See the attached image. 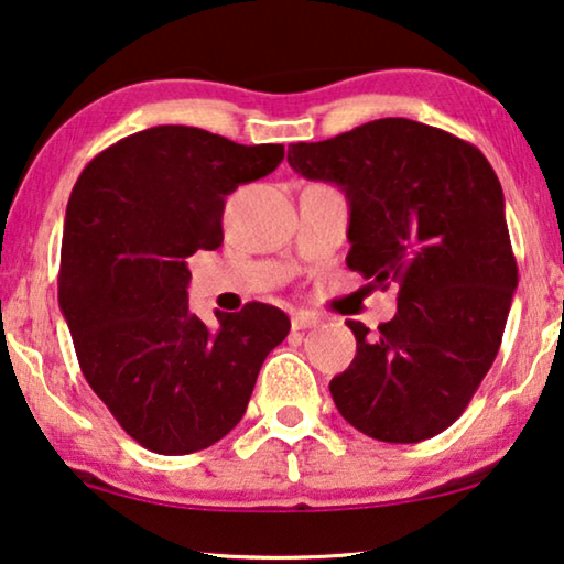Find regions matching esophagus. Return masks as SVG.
Instances as JSON below:
<instances>
[{
    "label": "esophagus",
    "instance_id": "1",
    "mask_svg": "<svg viewBox=\"0 0 564 564\" xmlns=\"http://www.w3.org/2000/svg\"><path fill=\"white\" fill-rule=\"evenodd\" d=\"M315 325H321V315L307 313V310H300V313L292 315V328L295 330H307L315 328Z\"/></svg>",
    "mask_w": 564,
    "mask_h": 564
}]
</instances>
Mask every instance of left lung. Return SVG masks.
Wrapping results in <instances>:
<instances>
[{"mask_svg": "<svg viewBox=\"0 0 564 564\" xmlns=\"http://www.w3.org/2000/svg\"><path fill=\"white\" fill-rule=\"evenodd\" d=\"M288 160L346 191L348 269L399 288L377 336L346 321L356 358L330 381L333 402L381 443L440 435L491 369L519 282L499 177L478 147L399 117L297 142Z\"/></svg>", "mask_w": 564, "mask_h": 564, "instance_id": "left-lung-1", "label": "left lung"}]
</instances>
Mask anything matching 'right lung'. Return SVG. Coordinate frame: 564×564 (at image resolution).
I'll return each instance as SVG.
<instances>
[{
	"instance_id": "add662e5",
	"label": "right lung",
	"mask_w": 564,
	"mask_h": 564,
	"mask_svg": "<svg viewBox=\"0 0 564 564\" xmlns=\"http://www.w3.org/2000/svg\"><path fill=\"white\" fill-rule=\"evenodd\" d=\"M282 158V144L165 124L106 147L73 185L58 302L88 387L147 451L187 455L228 435L288 338L280 307L247 302L206 325L185 290V259L221 247L226 195Z\"/></svg>"
}]
</instances>
